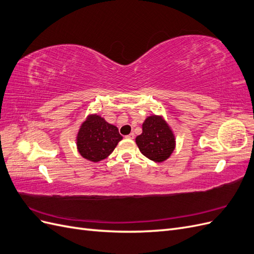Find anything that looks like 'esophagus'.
I'll return each mask as SVG.
<instances>
[{
	"label": "esophagus",
	"instance_id": "34e87169",
	"mask_svg": "<svg viewBox=\"0 0 254 254\" xmlns=\"http://www.w3.org/2000/svg\"><path fill=\"white\" fill-rule=\"evenodd\" d=\"M125 137H126V139H129V140H133L134 139V133H130V134L126 135Z\"/></svg>",
	"mask_w": 254,
	"mask_h": 254
}]
</instances>
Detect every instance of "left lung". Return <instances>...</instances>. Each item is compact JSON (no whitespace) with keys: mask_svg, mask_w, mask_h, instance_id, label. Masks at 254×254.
<instances>
[{"mask_svg":"<svg viewBox=\"0 0 254 254\" xmlns=\"http://www.w3.org/2000/svg\"><path fill=\"white\" fill-rule=\"evenodd\" d=\"M135 143L145 157L155 162H164L176 148V136L170 124L162 115L152 114L145 119L142 133Z\"/></svg>","mask_w":254,"mask_h":254,"instance_id":"obj_1","label":"left lung"}]
</instances>
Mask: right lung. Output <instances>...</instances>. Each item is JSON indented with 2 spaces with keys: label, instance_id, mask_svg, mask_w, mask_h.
<instances>
[{
  "label": "right lung",
  "instance_id": "1",
  "mask_svg": "<svg viewBox=\"0 0 254 254\" xmlns=\"http://www.w3.org/2000/svg\"><path fill=\"white\" fill-rule=\"evenodd\" d=\"M123 139L119 129L97 113L89 114L76 134V146L80 156L91 162L108 157Z\"/></svg>",
  "mask_w": 254,
  "mask_h": 254
}]
</instances>
